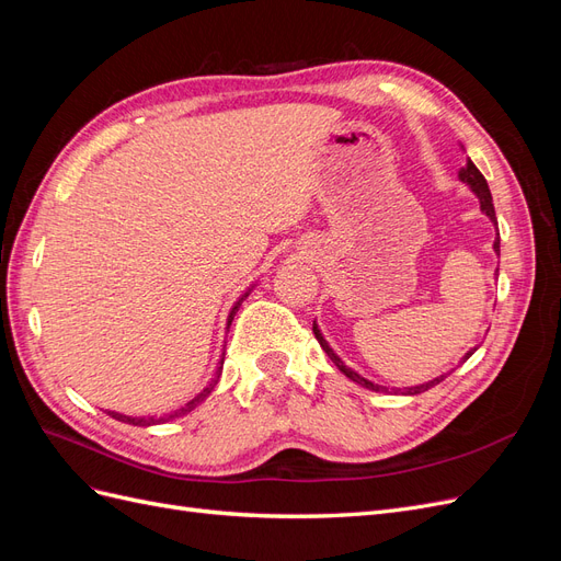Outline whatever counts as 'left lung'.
I'll list each match as a JSON object with an SVG mask.
<instances>
[{
    "label": "left lung",
    "instance_id": "obj_1",
    "mask_svg": "<svg viewBox=\"0 0 561 561\" xmlns=\"http://www.w3.org/2000/svg\"><path fill=\"white\" fill-rule=\"evenodd\" d=\"M458 178H461V182H466V184H470V190L478 194V198H480V208H482V213H486V217L491 219V222L496 225V210H494V201H491V192H489V184H486V180H484V175L478 171V165H474L470 159H468V163H466V168H461V171H458ZM501 248V241H499V236H496V241H494V250L496 252H501L499 250ZM313 334H316V339H318V344L322 346V351H325L328 355H330V360L344 371V375L348 377V379H353L355 383H360V386H365V388H369V390H383L381 386H377V383H371V381H367L365 377H360L358 371H353L351 367H346L344 363H342V358H339V355L328 346V342L325 339H322V334H320V330L316 328V322H313ZM478 351V348H472V351H468L466 353V358L463 360H468L470 355ZM445 379V375L443 377H437V379H433V381H428V383H421V386H414V388H410L407 390V393L410 396H416V393H423V390H428V388H433V386H437L439 381Z\"/></svg>",
    "mask_w": 561,
    "mask_h": 561
}]
</instances>
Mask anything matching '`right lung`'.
Segmentation results:
<instances>
[{"instance_id": "right-lung-1", "label": "right lung", "mask_w": 561, "mask_h": 561, "mask_svg": "<svg viewBox=\"0 0 561 561\" xmlns=\"http://www.w3.org/2000/svg\"><path fill=\"white\" fill-rule=\"evenodd\" d=\"M243 297H248V293L243 295ZM243 297L236 301V307L231 309V313H229V320H227V325H231V320H233V316H236V311H239V307H241V301H243ZM222 363H225V358H222ZM222 363H219V367H217V377L213 379V383L208 386V388H203L201 393L194 398V400H190L186 402L182 410H175L173 414H165V416H159V419H154V416H126V414H118V412H107L112 419H116V421H124V423H130V426H154V423H163V421H168V419H175V416H182V414H186V412H192L194 407L198 404V402H203L206 400L208 396H210V390L215 388V383H217V379H219V375H222Z\"/></svg>"}]
</instances>
